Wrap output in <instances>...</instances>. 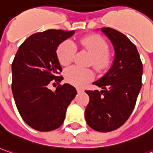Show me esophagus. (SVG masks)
Returning a JSON list of instances; mask_svg holds the SVG:
<instances>
[{
    "instance_id": "esophagus-1",
    "label": "esophagus",
    "mask_w": 153,
    "mask_h": 153,
    "mask_svg": "<svg viewBox=\"0 0 153 153\" xmlns=\"http://www.w3.org/2000/svg\"><path fill=\"white\" fill-rule=\"evenodd\" d=\"M77 91H78V93H81L84 91V89H82V88H79V87H77L76 88Z\"/></svg>"
}]
</instances>
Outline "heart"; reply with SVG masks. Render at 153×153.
I'll return each instance as SVG.
<instances>
[{
	"label": "heart",
	"instance_id": "obj_1",
	"mask_svg": "<svg viewBox=\"0 0 153 153\" xmlns=\"http://www.w3.org/2000/svg\"><path fill=\"white\" fill-rule=\"evenodd\" d=\"M79 44L92 56V66L98 70L102 71L109 64L108 45L107 41L99 35L92 34L82 38ZM76 52L75 45L71 40H66L61 43L56 50L57 59L62 66H68L74 59ZM92 70L88 68H80L73 66L67 68L64 77L68 83L75 86H84L93 79Z\"/></svg>",
	"mask_w": 153,
	"mask_h": 153
}]
</instances>
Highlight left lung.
Segmentation results:
<instances>
[{
  "label": "left lung",
  "instance_id": "8db88e82",
  "mask_svg": "<svg viewBox=\"0 0 153 153\" xmlns=\"http://www.w3.org/2000/svg\"><path fill=\"white\" fill-rule=\"evenodd\" d=\"M112 42L114 60L108 73L93 85L102 90L85 91L90 102L85 112L88 125L99 132L121 127L134 110L141 88L142 62L136 46L118 30L102 28Z\"/></svg>",
  "mask_w": 153,
  "mask_h": 153
}]
</instances>
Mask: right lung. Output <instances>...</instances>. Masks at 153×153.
Listing matches in <instances>:
<instances>
[{"label":"right lung","instance_id":"add662e5","mask_svg":"<svg viewBox=\"0 0 153 153\" xmlns=\"http://www.w3.org/2000/svg\"><path fill=\"white\" fill-rule=\"evenodd\" d=\"M73 31L48 29L30 35L19 46L12 64V91L14 101L24 122L39 131H51L62 124L67 108L75 97L76 89L69 84L59 85L62 67L56 49ZM55 84V83H54Z\"/></svg>","mask_w":153,"mask_h":153}]
</instances>
